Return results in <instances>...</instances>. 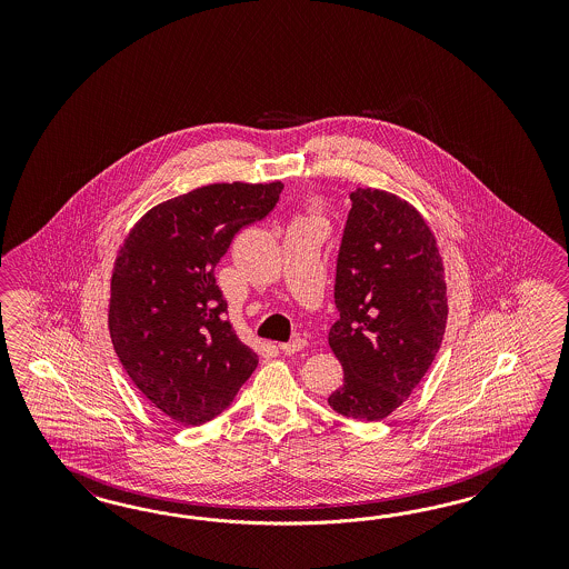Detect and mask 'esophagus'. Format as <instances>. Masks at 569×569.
<instances>
[{"label": "esophagus", "instance_id": "esophagus-1", "mask_svg": "<svg viewBox=\"0 0 569 569\" xmlns=\"http://www.w3.org/2000/svg\"><path fill=\"white\" fill-rule=\"evenodd\" d=\"M307 348V340L305 338H296L292 342H288V345H279V350L283 352V355H296V352H300V350H305Z\"/></svg>", "mask_w": 569, "mask_h": 569}]
</instances>
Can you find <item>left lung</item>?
I'll list each match as a JSON object with an SVG mask.
<instances>
[{
    "label": "left lung",
    "instance_id": "left-lung-1",
    "mask_svg": "<svg viewBox=\"0 0 569 569\" xmlns=\"http://www.w3.org/2000/svg\"><path fill=\"white\" fill-rule=\"evenodd\" d=\"M350 200L333 292L340 319L328 336L345 383L328 402L379 421L411 397L440 350L445 262L430 224L397 193L357 188Z\"/></svg>",
    "mask_w": 569,
    "mask_h": 569
}]
</instances>
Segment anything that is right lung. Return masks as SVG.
I'll return each instance as SVG.
<instances>
[{"label": "right lung", "mask_w": 569, "mask_h": 569, "mask_svg": "<svg viewBox=\"0 0 569 569\" xmlns=\"http://www.w3.org/2000/svg\"><path fill=\"white\" fill-rule=\"evenodd\" d=\"M281 190V181H233L188 191L150 208L117 252L110 340L139 392L179 423L217 417L259 365L224 319L214 267Z\"/></svg>", "instance_id": "1"}]
</instances>
